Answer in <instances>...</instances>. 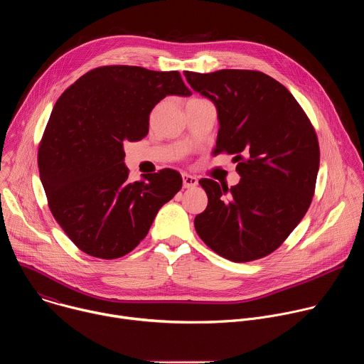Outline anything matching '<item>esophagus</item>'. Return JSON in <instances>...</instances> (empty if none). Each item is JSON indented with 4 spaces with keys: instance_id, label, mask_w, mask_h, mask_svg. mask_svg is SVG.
Masks as SVG:
<instances>
[{
    "instance_id": "esophagus-1",
    "label": "esophagus",
    "mask_w": 364,
    "mask_h": 364,
    "mask_svg": "<svg viewBox=\"0 0 364 364\" xmlns=\"http://www.w3.org/2000/svg\"><path fill=\"white\" fill-rule=\"evenodd\" d=\"M198 184V180L194 177V176H190V174H183V186L184 188H191V187H196Z\"/></svg>"
}]
</instances>
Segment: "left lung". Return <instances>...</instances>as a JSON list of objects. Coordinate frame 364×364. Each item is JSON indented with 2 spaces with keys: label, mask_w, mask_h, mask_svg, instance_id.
I'll return each instance as SVG.
<instances>
[{
  "label": "left lung",
  "mask_w": 364,
  "mask_h": 364,
  "mask_svg": "<svg viewBox=\"0 0 364 364\" xmlns=\"http://www.w3.org/2000/svg\"><path fill=\"white\" fill-rule=\"evenodd\" d=\"M188 85L218 109L213 155L228 152L240 181L230 188L198 183L209 203L196 216L201 240L233 262L277 250L305 216L320 167L314 127L291 92L256 70L184 72Z\"/></svg>",
  "instance_id": "1"
}]
</instances>
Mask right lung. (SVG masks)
Listing matches in <instances>:
<instances>
[{
  "label": "right lung",
  "mask_w": 364,
  "mask_h": 364,
  "mask_svg": "<svg viewBox=\"0 0 364 364\" xmlns=\"http://www.w3.org/2000/svg\"><path fill=\"white\" fill-rule=\"evenodd\" d=\"M168 95H191L176 70L102 66L68 87L51 111L38 146L40 180L51 215L85 253H129L180 191L176 170L129 183L124 163V142L148 134L152 108Z\"/></svg>",
  "instance_id": "obj_1"
}]
</instances>
